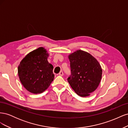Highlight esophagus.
<instances>
[{
	"instance_id": "obj_1",
	"label": "esophagus",
	"mask_w": 128,
	"mask_h": 128,
	"mask_svg": "<svg viewBox=\"0 0 128 128\" xmlns=\"http://www.w3.org/2000/svg\"><path fill=\"white\" fill-rule=\"evenodd\" d=\"M63 75H64V73H63L62 71H60V72L59 73V75L62 76H63Z\"/></svg>"
}]
</instances>
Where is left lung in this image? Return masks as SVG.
<instances>
[{"label":"left lung","instance_id":"obj_1","mask_svg":"<svg viewBox=\"0 0 128 128\" xmlns=\"http://www.w3.org/2000/svg\"><path fill=\"white\" fill-rule=\"evenodd\" d=\"M71 75L68 82L78 96L86 97L99 86L102 77V68L94 57L82 50L68 56Z\"/></svg>","mask_w":128,"mask_h":128}]
</instances>
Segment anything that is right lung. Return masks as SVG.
<instances>
[{
	"label": "right lung",
	"mask_w": 128,
	"mask_h": 128,
	"mask_svg": "<svg viewBox=\"0 0 128 128\" xmlns=\"http://www.w3.org/2000/svg\"><path fill=\"white\" fill-rule=\"evenodd\" d=\"M48 56L46 50L40 47L28 53L18 65L19 78L23 86L31 93L43 92L54 78L53 66L48 61Z\"/></svg>",
	"instance_id": "obj_1"
}]
</instances>
